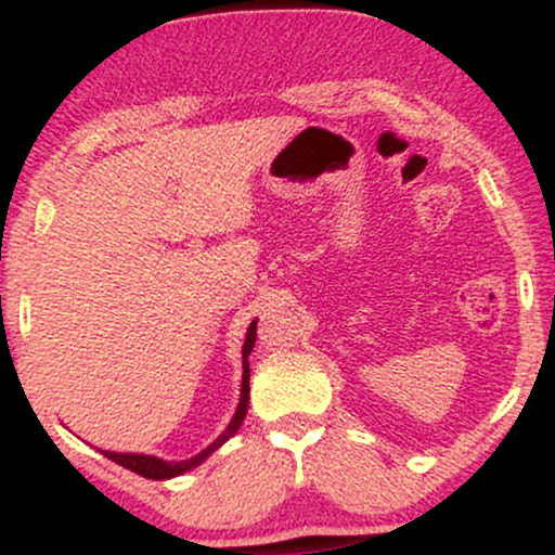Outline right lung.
<instances>
[{
    "label": "right lung",
    "mask_w": 555,
    "mask_h": 555,
    "mask_svg": "<svg viewBox=\"0 0 555 555\" xmlns=\"http://www.w3.org/2000/svg\"><path fill=\"white\" fill-rule=\"evenodd\" d=\"M256 323L253 321L250 326H247V334H245V344H242V386H240V404L237 410H234L232 420H229V425L224 430H221V436L216 438L214 443H208L206 449L201 451V454L190 456V460H182V462H167L162 460V456H151V454H119V451H104L99 449L101 454L106 456V460L117 462L119 467L130 469V473H135L140 477H149V480H169V477H180L184 473H190V469H195L197 464H203L208 460V456L214 454L216 449H221L229 438L234 436V433L240 430L242 420L247 415V401H250V358L253 347H256Z\"/></svg>",
    "instance_id": "1"
}]
</instances>
